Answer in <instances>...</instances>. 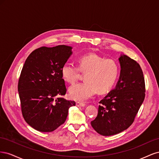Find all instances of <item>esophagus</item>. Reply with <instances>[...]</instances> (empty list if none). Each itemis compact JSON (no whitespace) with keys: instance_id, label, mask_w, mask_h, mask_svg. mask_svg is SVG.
Wrapping results in <instances>:
<instances>
[{"instance_id":"obj_1","label":"esophagus","mask_w":159,"mask_h":159,"mask_svg":"<svg viewBox=\"0 0 159 159\" xmlns=\"http://www.w3.org/2000/svg\"><path fill=\"white\" fill-rule=\"evenodd\" d=\"M76 105L78 107H84L85 106V103H81V102H76Z\"/></svg>"}]
</instances>
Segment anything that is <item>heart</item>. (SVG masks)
Wrapping results in <instances>:
<instances>
[{
    "label": "heart",
    "instance_id": "obj_1",
    "mask_svg": "<svg viewBox=\"0 0 159 159\" xmlns=\"http://www.w3.org/2000/svg\"><path fill=\"white\" fill-rule=\"evenodd\" d=\"M80 71L86 74L85 82L71 85L70 95L72 99L85 101L97 91L105 93L113 88L118 78L119 68L116 61L105 59L95 54H85L78 59V67L66 63L61 67L63 78L70 84H74L80 78Z\"/></svg>",
    "mask_w": 159,
    "mask_h": 159
}]
</instances>
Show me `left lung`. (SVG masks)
<instances>
[{"label":"left lung","instance_id":"left-lung-1","mask_svg":"<svg viewBox=\"0 0 159 159\" xmlns=\"http://www.w3.org/2000/svg\"><path fill=\"white\" fill-rule=\"evenodd\" d=\"M121 73L115 88L99 102L98 113L91 122L95 131L111 136L131 125L145 97L142 69L126 55L119 58Z\"/></svg>","mask_w":159,"mask_h":159}]
</instances>
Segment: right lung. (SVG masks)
Wrapping results in <instances>:
<instances>
[{
    "mask_svg": "<svg viewBox=\"0 0 159 159\" xmlns=\"http://www.w3.org/2000/svg\"><path fill=\"white\" fill-rule=\"evenodd\" d=\"M70 46H42L28 56L19 78L18 91L22 116L32 128L52 132L64 123L75 102L66 93L61 67L71 55Z\"/></svg>",
    "mask_w": 159,
    "mask_h": 159,
    "instance_id": "right-lung-1",
    "label": "right lung"
}]
</instances>
